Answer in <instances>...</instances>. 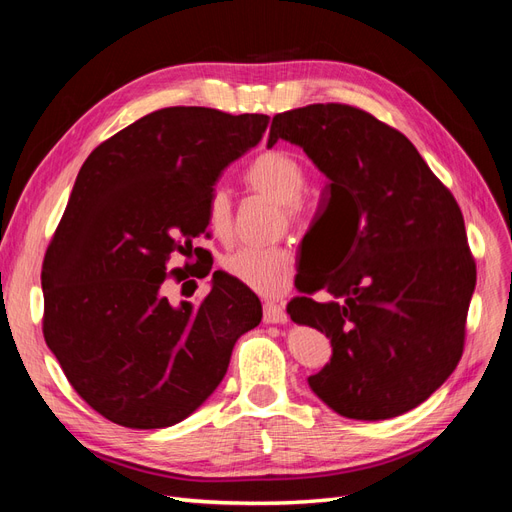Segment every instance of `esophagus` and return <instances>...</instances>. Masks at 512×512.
Returning a JSON list of instances; mask_svg holds the SVG:
<instances>
[{
  "label": "esophagus",
  "mask_w": 512,
  "mask_h": 512,
  "mask_svg": "<svg viewBox=\"0 0 512 512\" xmlns=\"http://www.w3.org/2000/svg\"><path fill=\"white\" fill-rule=\"evenodd\" d=\"M265 322H269V324H284V322H288V314H286L284 305L267 301L265 303Z\"/></svg>",
  "instance_id": "obj_1"
}]
</instances>
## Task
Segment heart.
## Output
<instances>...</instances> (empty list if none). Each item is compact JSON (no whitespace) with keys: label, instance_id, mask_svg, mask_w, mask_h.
Wrapping results in <instances>:
<instances>
[{"label":"heart","instance_id":"1","mask_svg":"<svg viewBox=\"0 0 512 512\" xmlns=\"http://www.w3.org/2000/svg\"><path fill=\"white\" fill-rule=\"evenodd\" d=\"M245 181L252 190L286 205L290 218H299L297 200L305 190V170L286 151H265L250 164ZM207 220L218 237L230 232L232 203L224 188H215L207 203ZM222 269L262 297H280L292 282L294 252L290 247H241L222 260Z\"/></svg>","mask_w":512,"mask_h":512}]
</instances>
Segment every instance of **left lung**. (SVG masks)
Returning <instances> with one entry per match:
<instances>
[{
    "label": "left lung",
    "mask_w": 512,
    "mask_h": 512,
    "mask_svg": "<svg viewBox=\"0 0 512 512\" xmlns=\"http://www.w3.org/2000/svg\"><path fill=\"white\" fill-rule=\"evenodd\" d=\"M305 151L329 179L322 247L288 314L331 339L333 354L307 384L356 421L404 414L453 374L466 337L476 265L453 194L395 128L346 104H309L273 117L269 143ZM320 252V250H318ZM335 270V274L330 271Z\"/></svg>",
    "instance_id": "obj_1"
}]
</instances>
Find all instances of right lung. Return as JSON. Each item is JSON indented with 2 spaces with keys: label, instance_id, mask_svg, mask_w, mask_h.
Listing matches in <instances>:
<instances>
[{
  "label": "right lung",
  "instance_id": "1",
  "mask_svg": "<svg viewBox=\"0 0 512 512\" xmlns=\"http://www.w3.org/2000/svg\"><path fill=\"white\" fill-rule=\"evenodd\" d=\"M267 115L162 108L89 153L42 265L44 339L87 404L130 429L196 412L262 305L213 273L205 301L170 303L166 260L209 226L222 170L260 143ZM175 273V271H173Z\"/></svg>",
  "mask_w": 512,
  "mask_h": 512
}]
</instances>
